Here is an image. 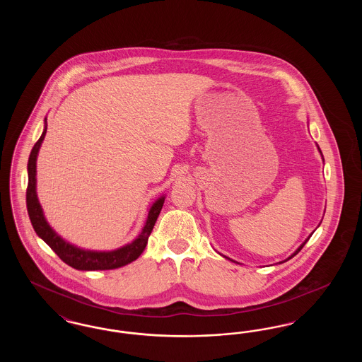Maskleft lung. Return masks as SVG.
Here are the masks:
<instances>
[{"mask_svg":"<svg viewBox=\"0 0 362 362\" xmlns=\"http://www.w3.org/2000/svg\"><path fill=\"white\" fill-rule=\"evenodd\" d=\"M317 148H319V146H317ZM319 152H320V148H319ZM320 153H322V152H320ZM310 236H312V235H310ZM310 238H308V239H307V240L304 241V243H303V244H301V245H300V247H298V248H297V250H296V251H294V252H293L292 255H291V257H289V258L285 259V260H284V262H286V260H289V259H292L293 257H294V255H297V254H298V252H300V251H301V248H303V247H304V245H305V243H307V241L310 240ZM225 258H226V257H225ZM284 262H279V263H284Z\"/></svg>","mask_w":362,"mask_h":362,"instance_id":"1","label":"left lung"}]
</instances>
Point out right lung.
I'll list each match as a JSON object with an SVG mask.
<instances>
[{
    "label": "right lung",
    "instance_id": "obj_1",
    "mask_svg": "<svg viewBox=\"0 0 362 362\" xmlns=\"http://www.w3.org/2000/svg\"><path fill=\"white\" fill-rule=\"evenodd\" d=\"M47 132V122L45 121V130L40 138L36 141V144L31 151V155L28 158V186H27V210L31 220V224L34 226L36 235L50 245L52 251L64 260L70 267L76 270L83 272H92V270H112L122 266H126L132 263L144 252L149 235L152 233V229L156 224V220L161 211V207L164 205L165 197L163 195L158 198L155 204L149 209L148 218L142 232L139 233L137 239L126 245H123L114 251H90L78 248L68 241L64 240L55 230L52 229L49 223L45 218L42 206L37 201L36 195V158L40 149V145L45 139Z\"/></svg>",
    "mask_w": 362,
    "mask_h": 362
}]
</instances>
